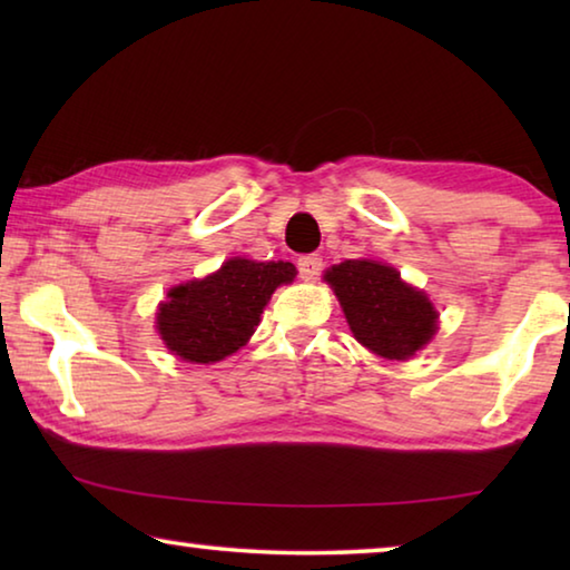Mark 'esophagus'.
Wrapping results in <instances>:
<instances>
[{
  "label": "esophagus",
  "instance_id": "1",
  "mask_svg": "<svg viewBox=\"0 0 570 570\" xmlns=\"http://www.w3.org/2000/svg\"><path fill=\"white\" fill-rule=\"evenodd\" d=\"M322 266H324L322 256H316V254L298 258V274H302V278H306V282H312V278L320 276Z\"/></svg>",
  "mask_w": 570,
  "mask_h": 570
}]
</instances>
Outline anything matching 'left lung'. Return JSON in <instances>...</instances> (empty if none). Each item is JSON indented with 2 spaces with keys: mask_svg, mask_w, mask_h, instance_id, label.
I'll return each mask as SVG.
<instances>
[{
  "mask_svg": "<svg viewBox=\"0 0 570 570\" xmlns=\"http://www.w3.org/2000/svg\"><path fill=\"white\" fill-rule=\"evenodd\" d=\"M324 282L340 298L354 340L384 360H410L438 332L428 294L404 284L387 264L350 258L332 266Z\"/></svg>",
  "mask_w": 570,
  "mask_h": 570,
  "instance_id": "8db88e82",
  "label": "left lung"
}]
</instances>
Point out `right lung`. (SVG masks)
Masks as SVG:
<instances>
[{
    "mask_svg": "<svg viewBox=\"0 0 570 570\" xmlns=\"http://www.w3.org/2000/svg\"><path fill=\"white\" fill-rule=\"evenodd\" d=\"M294 276L288 262L228 258L216 274L170 288L156 316L160 340L183 362L226 360L256 332L276 286L292 284Z\"/></svg>",
    "mask_w": 570,
    "mask_h": 570,
    "instance_id": "add662e5",
    "label": "right lung"
}]
</instances>
